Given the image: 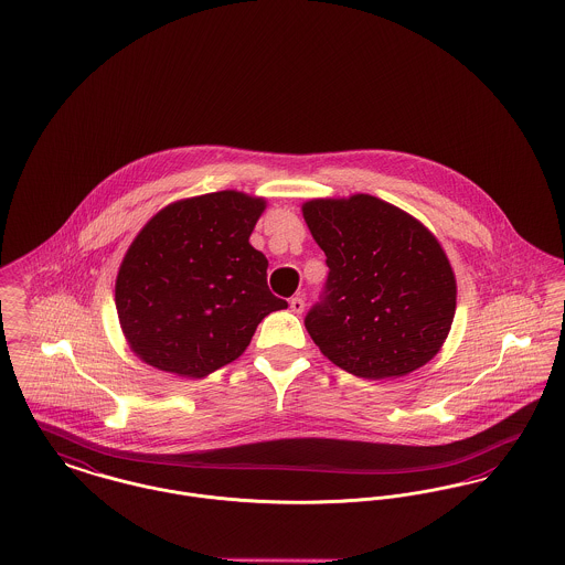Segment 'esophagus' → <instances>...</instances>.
Returning <instances> with one entry per match:
<instances>
[{
    "instance_id": "obj_1",
    "label": "esophagus",
    "mask_w": 565,
    "mask_h": 565,
    "mask_svg": "<svg viewBox=\"0 0 565 565\" xmlns=\"http://www.w3.org/2000/svg\"><path fill=\"white\" fill-rule=\"evenodd\" d=\"M290 309H292L295 313H302V309H305V299H302V297H292V299H290Z\"/></svg>"
}]
</instances>
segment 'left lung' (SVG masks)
<instances>
[{
  "label": "left lung",
  "instance_id": "left-lung-1",
  "mask_svg": "<svg viewBox=\"0 0 565 565\" xmlns=\"http://www.w3.org/2000/svg\"><path fill=\"white\" fill-rule=\"evenodd\" d=\"M329 279L305 329L320 352L365 380L401 377L439 352L457 281L439 241L395 204L354 194L302 204Z\"/></svg>",
  "mask_w": 565,
  "mask_h": 565
}]
</instances>
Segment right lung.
Returning <instances> with one entry per match:
<instances>
[{
  "mask_svg": "<svg viewBox=\"0 0 565 565\" xmlns=\"http://www.w3.org/2000/svg\"><path fill=\"white\" fill-rule=\"evenodd\" d=\"M266 200L213 192L156 213L119 266L115 305L134 354L181 377L236 361L270 311L268 260L249 245Z\"/></svg>",
  "mask_w": 565,
  "mask_h": 565,
  "instance_id": "add662e5",
  "label": "right lung"
}]
</instances>
